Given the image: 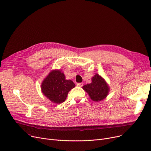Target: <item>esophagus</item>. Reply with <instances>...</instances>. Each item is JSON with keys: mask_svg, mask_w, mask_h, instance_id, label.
<instances>
[{"mask_svg": "<svg viewBox=\"0 0 151 151\" xmlns=\"http://www.w3.org/2000/svg\"><path fill=\"white\" fill-rule=\"evenodd\" d=\"M77 85L78 86L82 87V86H83V83H77Z\"/></svg>", "mask_w": 151, "mask_h": 151, "instance_id": "34e87169", "label": "esophagus"}]
</instances>
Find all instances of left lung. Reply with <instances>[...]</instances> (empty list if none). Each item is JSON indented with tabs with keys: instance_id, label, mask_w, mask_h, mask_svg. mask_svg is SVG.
I'll use <instances>...</instances> for the list:
<instances>
[{
	"instance_id": "left-lung-1",
	"label": "left lung",
	"mask_w": 151,
	"mask_h": 151,
	"mask_svg": "<svg viewBox=\"0 0 151 151\" xmlns=\"http://www.w3.org/2000/svg\"><path fill=\"white\" fill-rule=\"evenodd\" d=\"M83 88L88 93L91 99L96 102L102 101L105 98L109 91L107 84L97 74L92 78V82L84 85Z\"/></svg>"
}]
</instances>
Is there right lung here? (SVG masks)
Returning <instances> with one entry per match:
<instances>
[{
	"mask_svg": "<svg viewBox=\"0 0 151 151\" xmlns=\"http://www.w3.org/2000/svg\"><path fill=\"white\" fill-rule=\"evenodd\" d=\"M75 87L74 83L65 80V76L60 70H53L44 80L41 85L42 93L52 102H63L69 91Z\"/></svg>",
	"mask_w": 151,
	"mask_h": 151,
	"instance_id": "1",
	"label": "right lung"
}]
</instances>
